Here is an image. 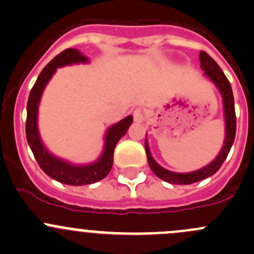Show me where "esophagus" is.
Returning a JSON list of instances; mask_svg holds the SVG:
<instances>
[{
  "label": "esophagus",
  "mask_w": 254,
  "mask_h": 254,
  "mask_svg": "<svg viewBox=\"0 0 254 254\" xmlns=\"http://www.w3.org/2000/svg\"><path fill=\"white\" fill-rule=\"evenodd\" d=\"M133 117H134V121L137 122V124H142V122L144 121V112H143V110L140 108L135 109L134 111H133Z\"/></svg>",
  "instance_id": "34e87169"
}]
</instances>
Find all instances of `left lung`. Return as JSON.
Masks as SVG:
<instances>
[{
    "label": "left lung",
    "mask_w": 254,
    "mask_h": 254,
    "mask_svg": "<svg viewBox=\"0 0 254 254\" xmlns=\"http://www.w3.org/2000/svg\"><path fill=\"white\" fill-rule=\"evenodd\" d=\"M200 68L203 69V75H205L220 93L223 99V109H224V122H225V138L220 151L215 156L213 161L206 164L205 166L200 169L194 170L190 172H175L170 171L161 165H159L153 158L149 148L148 138H145V153L148 158V164L150 166L151 171L161 179L163 181L169 182L171 185H190L194 182H199L202 180L208 179L213 176L219 169H220L225 159L229 155V151L231 149L236 134V115H235V101L234 94H232L231 85L227 78L225 77L223 69L219 67V64L209 56L205 52H199Z\"/></svg>",
    "instance_id": "1"
}]
</instances>
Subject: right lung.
Returning a JSON list of instances; mask_svg holds the SVG:
<instances>
[{"instance_id":"obj_1","label":"right lung","mask_w":254,"mask_h":254,"mask_svg":"<svg viewBox=\"0 0 254 254\" xmlns=\"http://www.w3.org/2000/svg\"><path fill=\"white\" fill-rule=\"evenodd\" d=\"M89 57L84 56L79 50L67 49L57 55L54 60L49 62L45 68L41 70L36 79L35 84L31 89L27 105V124L25 133L27 140L34 158L38 161L39 166L51 179L69 186H83L95 184L100 180L105 179L114 164V150L117 142L126 134L128 127L132 125L133 116L125 117L117 124L111 125L104 134V146L100 156L96 160L87 164H74L70 161L55 155L44 144L39 132V105L41 96L45 90L48 83L54 77L57 68L72 64H89Z\"/></svg>"}]
</instances>
